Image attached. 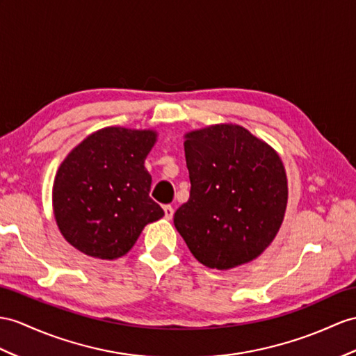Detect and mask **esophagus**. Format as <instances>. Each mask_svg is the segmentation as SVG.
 Masks as SVG:
<instances>
[{
  "label": "esophagus",
  "mask_w": 356,
  "mask_h": 356,
  "mask_svg": "<svg viewBox=\"0 0 356 356\" xmlns=\"http://www.w3.org/2000/svg\"><path fill=\"white\" fill-rule=\"evenodd\" d=\"M163 210H164V218H166L168 220H170V219L173 218V207H170V205H164V207H163Z\"/></svg>",
  "instance_id": "34e87169"
}]
</instances>
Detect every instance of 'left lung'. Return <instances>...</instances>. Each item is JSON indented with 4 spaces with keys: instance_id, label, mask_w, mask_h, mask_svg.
Listing matches in <instances>:
<instances>
[{
    "instance_id": "1",
    "label": "left lung",
    "mask_w": 356,
    "mask_h": 356,
    "mask_svg": "<svg viewBox=\"0 0 356 356\" xmlns=\"http://www.w3.org/2000/svg\"><path fill=\"white\" fill-rule=\"evenodd\" d=\"M184 137L192 188L173 216L175 228L207 267L252 261L284 220L289 188L280 155L240 125H211Z\"/></svg>"
}]
</instances>
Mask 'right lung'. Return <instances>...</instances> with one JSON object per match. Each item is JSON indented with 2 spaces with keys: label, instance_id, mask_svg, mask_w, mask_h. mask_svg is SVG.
Listing matches in <instances>:
<instances>
[{
  "label": "right lung",
  "instance_id": "right-lung-1",
  "mask_svg": "<svg viewBox=\"0 0 356 356\" xmlns=\"http://www.w3.org/2000/svg\"><path fill=\"white\" fill-rule=\"evenodd\" d=\"M155 140L152 129L107 127L67 154L53 187L54 218L67 243L89 257L116 259L146 225L163 218L145 168Z\"/></svg>",
  "mask_w": 356,
  "mask_h": 356
}]
</instances>
